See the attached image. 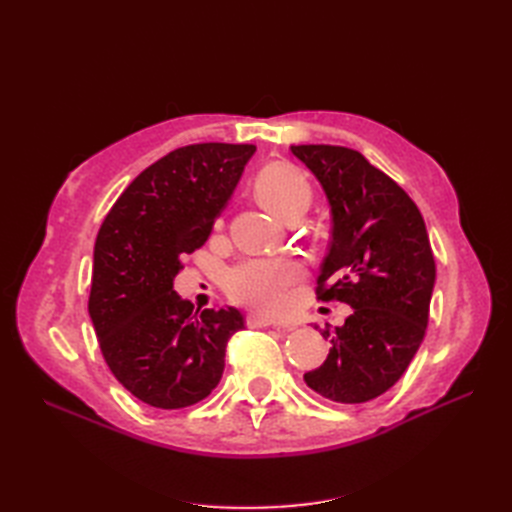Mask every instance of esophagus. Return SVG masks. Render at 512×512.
Wrapping results in <instances>:
<instances>
[{
    "label": "esophagus",
    "instance_id": "esophagus-1",
    "mask_svg": "<svg viewBox=\"0 0 512 512\" xmlns=\"http://www.w3.org/2000/svg\"><path fill=\"white\" fill-rule=\"evenodd\" d=\"M247 324H250V327H275V329H288L286 324L277 322V320H273V318L262 316V314H250V316H247Z\"/></svg>",
    "mask_w": 512,
    "mask_h": 512
}]
</instances>
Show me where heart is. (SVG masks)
<instances>
[{"label": "heart", "instance_id": "b5f03b06", "mask_svg": "<svg viewBox=\"0 0 512 512\" xmlns=\"http://www.w3.org/2000/svg\"><path fill=\"white\" fill-rule=\"evenodd\" d=\"M256 196L271 213L284 220L288 213L307 209L312 190L297 166L273 162L258 173L254 183ZM301 277V265L292 258H252L245 260L226 277L228 294L235 301L262 312H277L288 297L290 286Z\"/></svg>", "mask_w": 512, "mask_h": 512}]
</instances>
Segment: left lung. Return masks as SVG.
<instances>
[{"instance_id": "1", "label": "left lung", "mask_w": 512, "mask_h": 512, "mask_svg": "<svg viewBox=\"0 0 512 512\" xmlns=\"http://www.w3.org/2000/svg\"><path fill=\"white\" fill-rule=\"evenodd\" d=\"M290 151L312 170L331 207L318 299L352 307L342 327L322 331L331 339L329 356L303 380L324 399L363 404L404 376L425 337L436 282L427 228L412 198L363 153L337 145Z\"/></svg>"}]
</instances>
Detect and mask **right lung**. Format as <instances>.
<instances>
[{"mask_svg":"<svg viewBox=\"0 0 512 512\" xmlns=\"http://www.w3.org/2000/svg\"><path fill=\"white\" fill-rule=\"evenodd\" d=\"M254 145L200 143L145 168L104 218L89 316L113 376L145 404L179 410L218 386L237 307L203 309L173 290L181 258L203 245Z\"/></svg>","mask_w":512,"mask_h":512,"instance_id":"add662e5","label":"right lung"}]
</instances>
